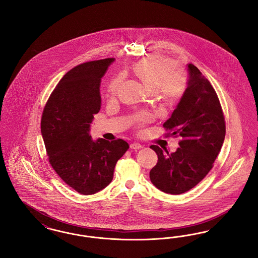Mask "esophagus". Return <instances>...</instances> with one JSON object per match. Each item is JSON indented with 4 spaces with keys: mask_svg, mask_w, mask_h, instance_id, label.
Listing matches in <instances>:
<instances>
[{
    "mask_svg": "<svg viewBox=\"0 0 258 258\" xmlns=\"http://www.w3.org/2000/svg\"><path fill=\"white\" fill-rule=\"evenodd\" d=\"M131 148H132V149H141V148H143V146H142L140 143L135 142V143H132V144H131Z\"/></svg>",
    "mask_w": 258,
    "mask_h": 258,
    "instance_id": "34e87169",
    "label": "esophagus"
}]
</instances>
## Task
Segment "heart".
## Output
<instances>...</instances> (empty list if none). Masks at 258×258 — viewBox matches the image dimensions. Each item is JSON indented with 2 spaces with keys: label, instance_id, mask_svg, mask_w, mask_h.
<instances>
[{
  "label": "heart",
  "instance_id": "obj_1",
  "mask_svg": "<svg viewBox=\"0 0 258 258\" xmlns=\"http://www.w3.org/2000/svg\"><path fill=\"white\" fill-rule=\"evenodd\" d=\"M135 75L161 99L173 102L182 98L187 87V78L183 71L175 68L174 62L164 57H152L137 61L133 67ZM123 81V74L114 76L108 84V93L116 96ZM152 116L140 112L135 116L137 123H146Z\"/></svg>",
  "mask_w": 258,
  "mask_h": 258
}]
</instances>
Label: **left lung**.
<instances>
[{"mask_svg":"<svg viewBox=\"0 0 258 258\" xmlns=\"http://www.w3.org/2000/svg\"><path fill=\"white\" fill-rule=\"evenodd\" d=\"M188 83L171 117L163 123L166 135L181 136L180 147L169 154L157 145L151 182L161 191L181 195L195 187L214 166L225 137V121L220 99L200 71L187 64Z\"/></svg>","mask_w":258,"mask_h":258,"instance_id":"8db88e82","label":"left lung"}]
</instances>
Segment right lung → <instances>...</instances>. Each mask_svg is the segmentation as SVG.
Listing matches in <instances>:
<instances>
[{"mask_svg": "<svg viewBox=\"0 0 258 258\" xmlns=\"http://www.w3.org/2000/svg\"><path fill=\"white\" fill-rule=\"evenodd\" d=\"M113 58L80 63L63 75L44 106L41 135L51 166L80 195L110 184L114 168L130 148L123 139L93 141L90 123L100 109L99 87Z\"/></svg>", "mask_w": 258, "mask_h": 258, "instance_id": "obj_1", "label": "right lung"}]
</instances>
